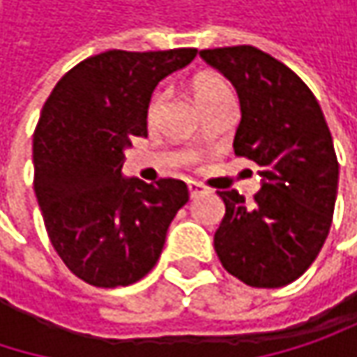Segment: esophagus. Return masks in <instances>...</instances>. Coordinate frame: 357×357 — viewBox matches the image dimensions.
<instances>
[{"label": "esophagus", "mask_w": 357, "mask_h": 357, "mask_svg": "<svg viewBox=\"0 0 357 357\" xmlns=\"http://www.w3.org/2000/svg\"><path fill=\"white\" fill-rule=\"evenodd\" d=\"M188 190H190V196H192V198H196V196H200V194L206 192V188H204L202 183H198V181H190V183H188Z\"/></svg>", "instance_id": "34e87169"}]
</instances>
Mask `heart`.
I'll return each mask as SVG.
<instances>
[{"label":"heart","mask_w":357,"mask_h":357,"mask_svg":"<svg viewBox=\"0 0 357 357\" xmlns=\"http://www.w3.org/2000/svg\"><path fill=\"white\" fill-rule=\"evenodd\" d=\"M192 93H194V99H196L198 105H204L206 101L217 99V97H221V95H231L227 82H225L221 76H217V74H202V76L194 78V82H192ZM161 99H163L161 93H157V95L151 99V103H149V121L155 119V115H157V111H159V105H161Z\"/></svg>","instance_id":"b5f03b06"}]
</instances>
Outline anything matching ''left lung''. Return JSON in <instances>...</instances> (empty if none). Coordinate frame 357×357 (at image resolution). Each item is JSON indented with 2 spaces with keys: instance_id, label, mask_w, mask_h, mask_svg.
I'll list each match as a JSON object with an SVG mask.
<instances>
[{
  "instance_id": "8db88e82",
  "label": "left lung",
  "mask_w": 357,
  "mask_h": 357,
  "mask_svg": "<svg viewBox=\"0 0 357 357\" xmlns=\"http://www.w3.org/2000/svg\"><path fill=\"white\" fill-rule=\"evenodd\" d=\"M240 99L234 153L260 167L262 185L246 202L217 192L225 217L215 252L227 273L250 287H283L314 262L328 236L339 163L322 109L287 66L252 47L204 49Z\"/></svg>"
}]
</instances>
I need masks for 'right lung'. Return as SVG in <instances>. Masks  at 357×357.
Here are the masks:
<instances>
[{"instance_id": "add662e5", "label": "right lung", "mask_w": 357, "mask_h": 357, "mask_svg": "<svg viewBox=\"0 0 357 357\" xmlns=\"http://www.w3.org/2000/svg\"><path fill=\"white\" fill-rule=\"evenodd\" d=\"M196 49L105 51L72 68L40 111L33 138L35 194L66 266L95 287H126L159 260L190 192L181 179L123 178L126 149L146 136L155 86Z\"/></svg>"}]
</instances>
